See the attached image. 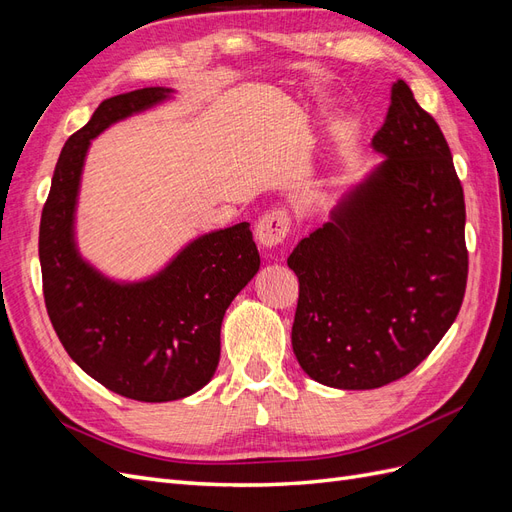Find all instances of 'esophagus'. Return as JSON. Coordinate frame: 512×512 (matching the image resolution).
<instances>
[{
	"label": "esophagus",
	"mask_w": 512,
	"mask_h": 512,
	"mask_svg": "<svg viewBox=\"0 0 512 512\" xmlns=\"http://www.w3.org/2000/svg\"><path fill=\"white\" fill-rule=\"evenodd\" d=\"M288 230H290L288 213L282 209L269 211L267 215H262L256 224V241L260 243L262 250H273V247L282 245L286 241Z\"/></svg>",
	"instance_id": "obj_1"
}]
</instances>
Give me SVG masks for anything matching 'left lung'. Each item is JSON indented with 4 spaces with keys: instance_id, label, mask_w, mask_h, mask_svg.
Segmentation results:
<instances>
[{
    "instance_id": "left-lung-1",
    "label": "left lung",
    "mask_w": 512,
    "mask_h": 512,
    "mask_svg": "<svg viewBox=\"0 0 512 512\" xmlns=\"http://www.w3.org/2000/svg\"><path fill=\"white\" fill-rule=\"evenodd\" d=\"M378 166L288 256L299 277L292 350L333 389H378L427 359L466 292V205L436 119L397 81L371 138Z\"/></svg>"
}]
</instances>
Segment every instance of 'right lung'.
Returning <instances> with one entry per match:
<instances>
[{"label": "right lung", "instance_id": "1", "mask_svg": "<svg viewBox=\"0 0 512 512\" xmlns=\"http://www.w3.org/2000/svg\"><path fill=\"white\" fill-rule=\"evenodd\" d=\"M173 98L175 89L145 87L104 100L61 149L40 220L44 303L59 342L108 391L149 404L190 397L213 378L226 309L260 269L247 222L198 235L134 282L81 254L76 209L91 141Z\"/></svg>", "mask_w": 512, "mask_h": 512}]
</instances>
